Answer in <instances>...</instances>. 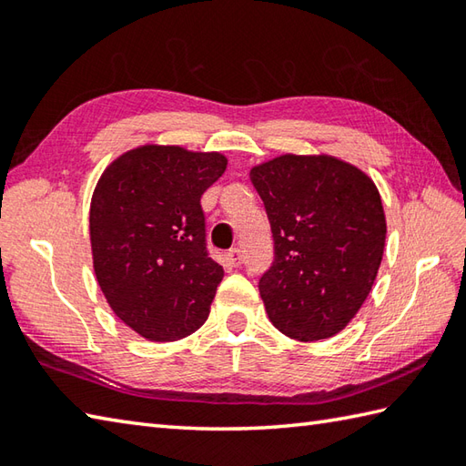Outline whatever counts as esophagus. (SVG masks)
Instances as JSON below:
<instances>
[{
    "label": "esophagus",
    "instance_id": "1",
    "mask_svg": "<svg viewBox=\"0 0 466 466\" xmlns=\"http://www.w3.org/2000/svg\"><path fill=\"white\" fill-rule=\"evenodd\" d=\"M242 262H244V256L240 248H232L228 252V264H230L232 268H238V266H242Z\"/></svg>",
    "mask_w": 466,
    "mask_h": 466
}]
</instances>
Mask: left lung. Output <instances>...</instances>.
<instances>
[{
  "instance_id": "obj_1",
  "label": "left lung",
  "mask_w": 466,
  "mask_h": 466,
  "mask_svg": "<svg viewBox=\"0 0 466 466\" xmlns=\"http://www.w3.org/2000/svg\"><path fill=\"white\" fill-rule=\"evenodd\" d=\"M274 238L258 280L270 322L312 342L340 332L369 296L382 260L380 194L359 167L286 154L250 172Z\"/></svg>"
}]
</instances>
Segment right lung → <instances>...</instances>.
<instances>
[{"mask_svg":"<svg viewBox=\"0 0 466 466\" xmlns=\"http://www.w3.org/2000/svg\"><path fill=\"white\" fill-rule=\"evenodd\" d=\"M224 170L220 154L144 146L96 186V279L117 319L147 340L184 339L208 319L224 270L208 250L200 198Z\"/></svg>","mask_w":466,"mask_h":466,"instance_id":"1","label":"right lung"}]
</instances>
